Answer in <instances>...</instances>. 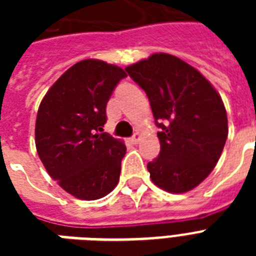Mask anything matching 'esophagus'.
<instances>
[{
    "label": "esophagus",
    "instance_id": "34e87169",
    "mask_svg": "<svg viewBox=\"0 0 256 256\" xmlns=\"http://www.w3.org/2000/svg\"><path fill=\"white\" fill-rule=\"evenodd\" d=\"M140 132H136V134L132 136V142L134 144H136L138 142H140Z\"/></svg>",
    "mask_w": 256,
    "mask_h": 256
}]
</instances>
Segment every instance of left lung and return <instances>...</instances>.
Instances as JSON below:
<instances>
[{
  "instance_id": "8db88e82",
  "label": "left lung",
  "mask_w": 256,
  "mask_h": 256,
  "mask_svg": "<svg viewBox=\"0 0 256 256\" xmlns=\"http://www.w3.org/2000/svg\"><path fill=\"white\" fill-rule=\"evenodd\" d=\"M126 72L144 90L160 128V156L148 164L152 183L172 194L192 190L214 170L226 144L222 98L198 70L171 54H152Z\"/></svg>"
}]
</instances>
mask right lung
Returning a JSON list of instances; mask_svg holds the SVG:
<instances>
[{
	"mask_svg": "<svg viewBox=\"0 0 256 256\" xmlns=\"http://www.w3.org/2000/svg\"><path fill=\"white\" fill-rule=\"evenodd\" d=\"M124 69L84 60L68 69L44 96L36 120V148L46 171L69 194L104 198L118 184L126 146L104 132L106 104Z\"/></svg>",
	"mask_w": 256,
	"mask_h": 256,
	"instance_id": "obj_1",
	"label": "right lung"
}]
</instances>
